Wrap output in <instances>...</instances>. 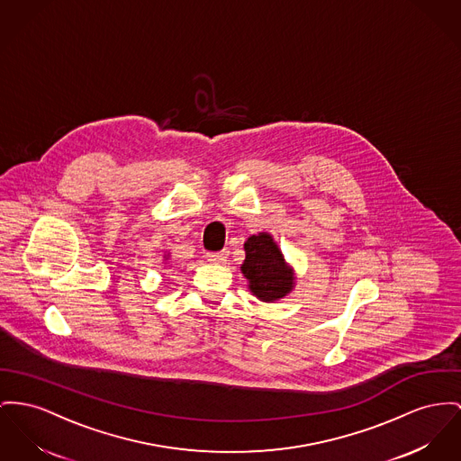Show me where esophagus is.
Returning a JSON list of instances; mask_svg holds the SVG:
<instances>
[{
  "label": "esophagus",
  "mask_w": 461,
  "mask_h": 461,
  "mask_svg": "<svg viewBox=\"0 0 461 461\" xmlns=\"http://www.w3.org/2000/svg\"><path fill=\"white\" fill-rule=\"evenodd\" d=\"M227 251H220V253H208L206 255V258H208V262H212V264H223V262H227Z\"/></svg>",
  "instance_id": "34e87169"
}]
</instances>
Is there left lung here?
<instances>
[{
    "instance_id": "8db88e82",
    "label": "left lung",
    "mask_w": 461,
    "mask_h": 461,
    "mask_svg": "<svg viewBox=\"0 0 461 461\" xmlns=\"http://www.w3.org/2000/svg\"><path fill=\"white\" fill-rule=\"evenodd\" d=\"M246 258L241 273L248 290L262 303H276L292 294L295 269L285 260L281 248L269 232L251 234L245 243Z\"/></svg>"
}]
</instances>
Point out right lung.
Instances as JSON below:
<instances>
[{
  "instance_id": "add662e5",
  "label": "right lung",
  "mask_w": 461,
  "mask_h": 461,
  "mask_svg": "<svg viewBox=\"0 0 461 461\" xmlns=\"http://www.w3.org/2000/svg\"><path fill=\"white\" fill-rule=\"evenodd\" d=\"M164 260H166V262L169 260V253H167V255H164Z\"/></svg>"
}]
</instances>
